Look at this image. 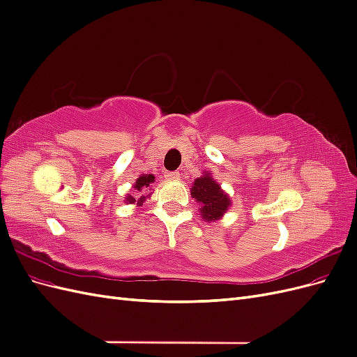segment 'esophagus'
Returning <instances> with one entry per match:
<instances>
[{
    "mask_svg": "<svg viewBox=\"0 0 357 357\" xmlns=\"http://www.w3.org/2000/svg\"><path fill=\"white\" fill-rule=\"evenodd\" d=\"M167 177H168V178H180V172H177V171L167 172Z\"/></svg>",
    "mask_w": 357,
    "mask_h": 357,
    "instance_id": "obj_1",
    "label": "esophagus"
}]
</instances>
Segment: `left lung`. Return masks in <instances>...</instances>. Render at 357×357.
<instances>
[{
  "mask_svg": "<svg viewBox=\"0 0 357 357\" xmlns=\"http://www.w3.org/2000/svg\"><path fill=\"white\" fill-rule=\"evenodd\" d=\"M192 197L201 202V215L208 222L219 220L229 208V198L211 177L210 172L195 180L192 186Z\"/></svg>",
  "mask_w": 357,
  "mask_h": 357,
  "instance_id": "obj_1",
  "label": "left lung"
}]
</instances>
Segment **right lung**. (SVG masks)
<instances>
[{"label":"right lung","instance_id":"1","mask_svg":"<svg viewBox=\"0 0 357 357\" xmlns=\"http://www.w3.org/2000/svg\"><path fill=\"white\" fill-rule=\"evenodd\" d=\"M152 183H155V177L152 174H144L139 178H137L135 185H134V193H132V195L129 193L128 198H126V202H129V204L137 202L138 205H142L144 202V199L147 198L144 193L150 186H152Z\"/></svg>","mask_w":357,"mask_h":357}]
</instances>
